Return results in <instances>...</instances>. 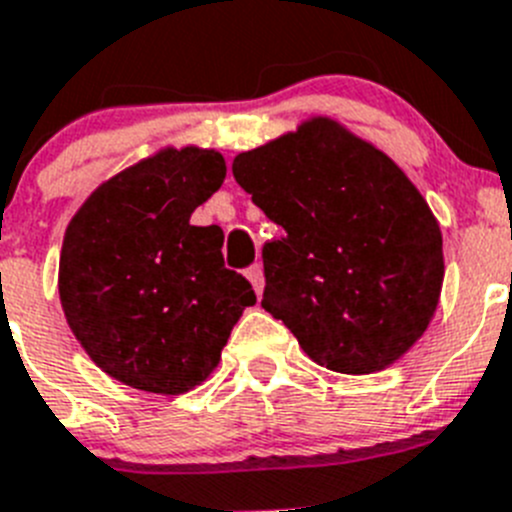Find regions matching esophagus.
Instances as JSON below:
<instances>
[{
  "label": "esophagus",
  "instance_id": "1",
  "mask_svg": "<svg viewBox=\"0 0 512 512\" xmlns=\"http://www.w3.org/2000/svg\"><path fill=\"white\" fill-rule=\"evenodd\" d=\"M246 277L248 282L253 284V289H256V295H261V292H264V269H261L259 264H253L251 269L246 271Z\"/></svg>",
  "mask_w": 512,
  "mask_h": 512
}]
</instances>
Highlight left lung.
Here are the masks:
<instances>
[{
    "mask_svg": "<svg viewBox=\"0 0 512 512\" xmlns=\"http://www.w3.org/2000/svg\"><path fill=\"white\" fill-rule=\"evenodd\" d=\"M235 182L284 238L266 243L261 307L315 364L372 374L425 333L443 284V238L405 171L328 117L238 153Z\"/></svg>",
    "mask_w": 512,
    "mask_h": 512,
    "instance_id": "left-lung-1",
    "label": "left lung"
}]
</instances>
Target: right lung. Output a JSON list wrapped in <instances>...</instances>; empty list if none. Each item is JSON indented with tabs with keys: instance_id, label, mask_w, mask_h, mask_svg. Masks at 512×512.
<instances>
[{
	"instance_id": "1",
	"label": "right lung",
	"mask_w": 512,
	"mask_h": 512,
	"mask_svg": "<svg viewBox=\"0 0 512 512\" xmlns=\"http://www.w3.org/2000/svg\"><path fill=\"white\" fill-rule=\"evenodd\" d=\"M223 179L212 148H164L99 184L71 217L58 264L63 315L117 382L194 390L256 302L246 277L225 269L223 230L189 223Z\"/></svg>"
}]
</instances>
